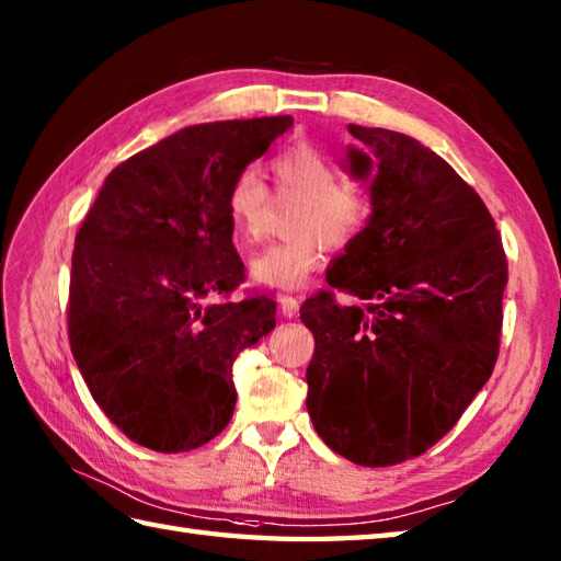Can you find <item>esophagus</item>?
I'll list each match as a JSON object with an SVG mask.
<instances>
[{"label":"esophagus","instance_id":"obj_1","mask_svg":"<svg viewBox=\"0 0 561 561\" xmlns=\"http://www.w3.org/2000/svg\"><path fill=\"white\" fill-rule=\"evenodd\" d=\"M279 308H282V316H284V318H296V316H299L301 301L296 299V296L284 294V296H279Z\"/></svg>","mask_w":561,"mask_h":561}]
</instances>
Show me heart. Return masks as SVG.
<instances>
[{
    "label": "heart",
    "mask_w": 561,
    "mask_h": 561,
    "mask_svg": "<svg viewBox=\"0 0 561 561\" xmlns=\"http://www.w3.org/2000/svg\"><path fill=\"white\" fill-rule=\"evenodd\" d=\"M274 195L284 207H301L294 221V238L270 245L250 260V277L267 289L299 291L320 265L323 245H350L374 217V199L359 185H347L344 173L325 153L299 145L270 163ZM274 207L272 193L255 171H241L229 190V217L241 245L265 238Z\"/></svg>",
    "instance_id": "heart-1"
}]
</instances>
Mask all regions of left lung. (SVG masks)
<instances>
[{
  "mask_svg": "<svg viewBox=\"0 0 561 561\" xmlns=\"http://www.w3.org/2000/svg\"><path fill=\"white\" fill-rule=\"evenodd\" d=\"M374 151V217L301 306L316 352L306 368L318 436L364 468L422 456L490 380L502 340L508 262L480 195L420 141L350 125ZM350 171L371 159L350 149Z\"/></svg>",
  "mask_w": 561,
  "mask_h": 561,
  "instance_id": "8db88e82",
  "label": "left lung"
}]
</instances>
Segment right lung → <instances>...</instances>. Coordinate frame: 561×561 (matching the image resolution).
Returning <instances> with one entry per match:
<instances>
[{
  "mask_svg": "<svg viewBox=\"0 0 561 561\" xmlns=\"http://www.w3.org/2000/svg\"><path fill=\"white\" fill-rule=\"evenodd\" d=\"M289 127V115L185 127L115 165L81 224L69 347L93 400L139 446L193 450L231 422L233 359L274 328L277 304L229 301L245 282L229 190Z\"/></svg>",
  "mask_w": 561,
  "mask_h": 561,
  "instance_id": "right-lung-1",
  "label": "right lung"
}]
</instances>
